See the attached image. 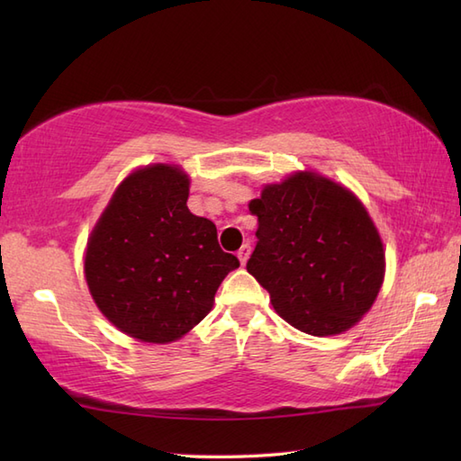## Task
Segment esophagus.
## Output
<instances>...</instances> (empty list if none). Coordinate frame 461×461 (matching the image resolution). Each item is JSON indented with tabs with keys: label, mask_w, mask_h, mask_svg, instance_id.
Masks as SVG:
<instances>
[{
	"label": "esophagus",
	"mask_w": 461,
	"mask_h": 461,
	"mask_svg": "<svg viewBox=\"0 0 461 461\" xmlns=\"http://www.w3.org/2000/svg\"><path fill=\"white\" fill-rule=\"evenodd\" d=\"M249 253H251L249 243H246V246H241V249L238 251V258H240V261H241V266H246V261L249 259Z\"/></svg>",
	"instance_id": "esophagus-1"
}]
</instances>
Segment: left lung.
I'll use <instances>...</instances> for the list:
<instances>
[{
    "instance_id": "8db88e82",
    "label": "left lung",
    "mask_w": 461,
    "mask_h": 461,
    "mask_svg": "<svg viewBox=\"0 0 461 461\" xmlns=\"http://www.w3.org/2000/svg\"><path fill=\"white\" fill-rule=\"evenodd\" d=\"M258 246L248 271L289 325L312 337L350 329L384 279V249L365 205L315 172H295L249 202Z\"/></svg>"
}]
</instances>
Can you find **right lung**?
<instances>
[{
    "label": "right lung",
    "mask_w": 461,
    "mask_h": 461,
    "mask_svg": "<svg viewBox=\"0 0 461 461\" xmlns=\"http://www.w3.org/2000/svg\"><path fill=\"white\" fill-rule=\"evenodd\" d=\"M190 178L152 164L126 176L86 243L85 277L116 329L144 342H172L208 315L215 291L240 267L213 221L185 202Z\"/></svg>",
    "instance_id": "1"
}]
</instances>
